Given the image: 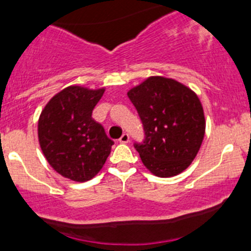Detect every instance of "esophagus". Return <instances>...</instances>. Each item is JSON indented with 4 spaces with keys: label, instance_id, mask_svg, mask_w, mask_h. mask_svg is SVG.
I'll return each mask as SVG.
<instances>
[{
    "label": "esophagus",
    "instance_id": "esophagus-1",
    "mask_svg": "<svg viewBox=\"0 0 251 251\" xmlns=\"http://www.w3.org/2000/svg\"><path fill=\"white\" fill-rule=\"evenodd\" d=\"M119 142H120V143H128V142H130V136H128L127 133H123V136L119 138Z\"/></svg>",
    "mask_w": 251,
    "mask_h": 251
}]
</instances>
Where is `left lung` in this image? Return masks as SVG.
Instances as JSON below:
<instances>
[{
  "label": "left lung",
  "instance_id": "obj_1",
  "mask_svg": "<svg viewBox=\"0 0 251 251\" xmlns=\"http://www.w3.org/2000/svg\"><path fill=\"white\" fill-rule=\"evenodd\" d=\"M140 115L143 142H136L142 163L158 177L186 170L198 154L205 118L198 96L173 78L151 76L127 93Z\"/></svg>",
  "mask_w": 251,
  "mask_h": 251
}]
</instances>
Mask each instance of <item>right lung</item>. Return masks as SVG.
Returning a JSON list of instances; mask_svg holds the SVG:
<instances>
[{"mask_svg":"<svg viewBox=\"0 0 251 251\" xmlns=\"http://www.w3.org/2000/svg\"><path fill=\"white\" fill-rule=\"evenodd\" d=\"M104 88L69 86L50 98L39 119V142L50 165L67 178L85 182L95 177L109 156L114 142L92 110Z\"/></svg>","mask_w":251,"mask_h":251,"instance_id":"1","label":"right lung"}]
</instances>
